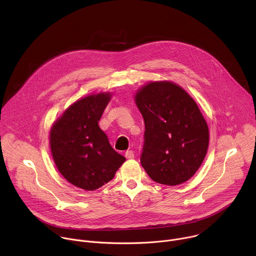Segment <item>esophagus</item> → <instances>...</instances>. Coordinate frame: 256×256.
I'll use <instances>...</instances> for the list:
<instances>
[{
    "mask_svg": "<svg viewBox=\"0 0 256 256\" xmlns=\"http://www.w3.org/2000/svg\"><path fill=\"white\" fill-rule=\"evenodd\" d=\"M134 157V152H132V150H128V151L126 152V158H128V159H132Z\"/></svg>",
    "mask_w": 256,
    "mask_h": 256,
    "instance_id": "1",
    "label": "esophagus"
}]
</instances>
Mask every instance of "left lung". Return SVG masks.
<instances>
[{"label": "left lung", "instance_id": "left-lung-1", "mask_svg": "<svg viewBox=\"0 0 256 256\" xmlns=\"http://www.w3.org/2000/svg\"><path fill=\"white\" fill-rule=\"evenodd\" d=\"M144 122L140 164L158 184L177 186L202 165L208 128L194 100L171 82H152L136 95Z\"/></svg>", "mask_w": 256, "mask_h": 256}]
</instances>
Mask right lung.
Instances as JSON below:
<instances>
[{
    "mask_svg": "<svg viewBox=\"0 0 256 256\" xmlns=\"http://www.w3.org/2000/svg\"><path fill=\"white\" fill-rule=\"evenodd\" d=\"M109 100V93L78 100L50 130V149L58 171L72 186L85 190H95L110 181L126 161L98 124Z\"/></svg>",
    "mask_w": 256,
    "mask_h": 256,
    "instance_id": "1",
    "label": "right lung"
}]
</instances>
